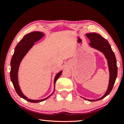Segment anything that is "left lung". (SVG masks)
<instances>
[{"mask_svg":"<svg viewBox=\"0 0 124 124\" xmlns=\"http://www.w3.org/2000/svg\"><path fill=\"white\" fill-rule=\"evenodd\" d=\"M86 35L90 41V43H89V45L93 48L99 50V51L101 52L104 54L107 60L109 70V85H108L107 90L104 95L99 99L96 100L87 99L84 98V99L85 100H88L90 101H100V100L103 99L111 93L115 84L117 76V67L116 59L114 52L112 50L109 43L106 39L101 37V35L99 34L96 33H90L86 34Z\"/></svg>","mask_w":124,"mask_h":124,"instance_id":"1","label":"left lung"}]
</instances>
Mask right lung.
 Masks as SVG:
<instances>
[{"label": "right lung", "instance_id": "add662e5", "mask_svg": "<svg viewBox=\"0 0 124 124\" xmlns=\"http://www.w3.org/2000/svg\"><path fill=\"white\" fill-rule=\"evenodd\" d=\"M44 33L43 32L40 31H33L31 33L27 34L23 37V38L20 40L17 46L15 47V52L13 54V56L11 59V72H10V77L12 82L14 86L15 90H16L17 94L19 95L20 97L23 98L26 101H29L31 103H38L40 101H43L45 100L51 96L55 91V83L56 81L59 77L61 76L62 71H60L56 75L55 79H54V90L53 93H52L50 95H49L48 97L45 98L43 99L40 100H32L28 99L26 96H25L22 93V91L20 89L19 84H18V71L19 68L20 64L21 63V62L23 60V57L25 55L28 53V52L29 51L30 48L33 46L34 45L35 42H36L40 39L42 37L44 36Z\"/></svg>", "mask_w": 124, "mask_h": 124}]
</instances>
